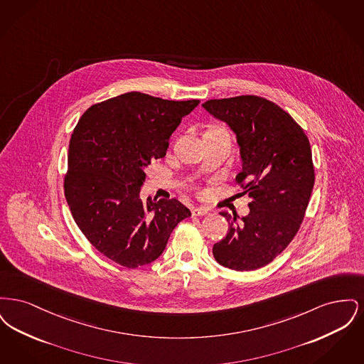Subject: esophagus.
Instances as JSON below:
<instances>
[{
  "mask_svg": "<svg viewBox=\"0 0 364 364\" xmlns=\"http://www.w3.org/2000/svg\"><path fill=\"white\" fill-rule=\"evenodd\" d=\"M208 213H210V210L206 208H192V215H206Z\"/></svg>",
  "mask_w": 364,
  "mask_h": 364,
  "instance_id": "34e87169",
  "label": "esophagus"
}]
</instances>
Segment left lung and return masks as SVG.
<instances>
[{"mask_svg": "<svg viewBox=\"0 0 364 364\" xmlns=\"http://www.w3.org/2000/svg\"><path fill=\"white\" fill-rule=\"evenodd\" d=\"M236 134L242 172L236 181L248 193L250 213H220L228 235L213 247L215 260L237 272L266 266L294 240L314 187L307 135L278 105L257 95L210 100L202 105Z\"/></svg>", "mask_w": 364, "mask_h": 364, "instance_id": "obj_1", "label": "left lung"}]
</instances>
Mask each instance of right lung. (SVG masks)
Returning a JSON list of instances; mask_svg holds the SVG:
<instances>
[{
	"label": "right lung",
	"mask_w": 364,
	"mask_h": 364,
	"mask_svg": "<svg viewBox=\"0 0 364 364\" xmlns=\"http://www.w3.org/2000/svg\"><path fill=\"white\" fill-rule=\"evenodd\" d=\"M199 100L168 101L132 91L92 105L70 136L64 192L87 240L124 267L156 260L191 211L177 199L143 203L151 161L166 156L169 138Z\"/></svg>",
	"instance_id": "obj_1"
}]
</instances>
